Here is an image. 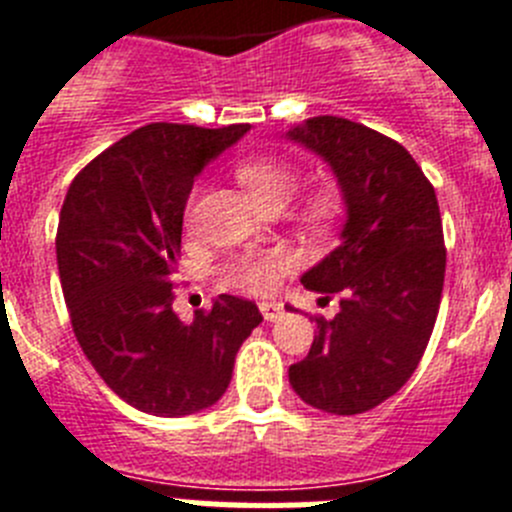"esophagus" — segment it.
<instances>
[{"instance_id":"esophagus-1","label":"esophagus","mask_w":512,"mask_h":512,"mask_svg":"<svg viewBox=\"0 0 512 512\" xmlns=\"http://www.w3.org/2000/svg\"><path fill=\"white\" fill-rule=\"evenodd\" d=\"M259 310L266 323H274L277 318H282V305L279 302H259Z\"/></svg>"}]
</instances>
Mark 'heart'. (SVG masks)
<instances>
[{"instance_id":"b5f03b06","label":"heart","mask_w":512,"mask_h":512,"mask_svg":"<svg viewBox=\"0 0 512 512\" xmlns=\"http://www.w3.org/2000/svg\"><path fill=\"white\" fill-rule=\"evenodd\" d=\"M238 182L248 192L256 205L264 210L269 205H287L289 197L297 192L300 184V174L287 161H277V158H256V161H246L238 166ZM338 210L336 194L330 189H320L305 202L302 217L312 228H323L328 223L333 212ZM295 259L287 248H269L261 253H246L238 259L230 261L225 266V279L235 287L253 292V295H266L277 287L279 279L292 269Z\"/></svg>"}]
</instances>
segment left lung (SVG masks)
Returning <instances> with one entry per match:
<instances>
[{"mask_svg": "<svg viewBox=\"0 0 512 512\" xmlns=\"http://www.w3.org/2000/svg\"><path fill=\"white\" fill-rule=\"evenodd\" d=\"M287 140L323 158L346 205L338 248L300 279L320 300L338 295V312L315 318L289 384L323 413H366L413 377L431 341L446 274L436 192L397 140L359 122L310 117Z\"/></svg>", "mask_w": 512, "mask_h": 512, "instance_id": "left-lung-1", "label": "left lung"}]
</instances>
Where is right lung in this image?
Returning <instances> with one entry per match:
<instances>
[{"label":"right lung","mask_w":512,"mask_h":512,"mask_svg":"<svg viewBox=\"0 0 512 512\" xmlns=\"http://www.w3.org/2000/svg\"><path fill=\"white\" fill-rule=\"evenodd\" d=\"M248 130L153 122L99 153L66 192L56 261L76 341L140 413L182 418L215 405L238 348L264 320L233 295L194 312L192 323L171 310L194 179Z\"/></svg>","instance_id":"1"}]
</instances>
